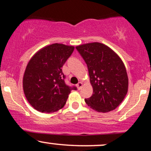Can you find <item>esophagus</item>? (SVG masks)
I'll return each mask as SVG.
<instances>
[{
  "label": "esophagus",
  "mask_w": 151,
  "mask_h": 151,
  "mask_svg": "<svg viewBox=\"0 0 151 151\" xmlns=\"http://www.w3.org/2000/svg\"><path fill=\"white\" fill-rule=\"evenodd\" d=\"M77 88H78V90H80L82 87V82H78V84L77 85Z\"/></svg>",
  "instance_id": "esophagus-1"
}]
</instances>
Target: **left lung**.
Segmentation results:
<instances>
[{
    "label": "left lung",
    "instance_id": "obj_1",
    "mask_svg": "<svg viewBox=\"0 0 151 151\" xmlns=\"http://www.w3.org/2000/svg\"><path fill=\"white\" fill-rule=\"evenodd\" d=\"M88 66L93 88L85 102L98 112L113 111L127 93L128 77L121 58L110 47L100 42L76 47Z\"/></svg>",
    "mask_w": 151,
    "mask_h": 151
}]
</instances>
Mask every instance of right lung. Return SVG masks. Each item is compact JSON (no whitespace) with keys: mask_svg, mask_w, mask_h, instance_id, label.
<instances>
[{"mask_svg":"<svg viewBox=\"0 0 151 151\" xmlns=\"http://www.w3.org/2000/svg\"><path fill=\"white\" fill-rule=\"evenodd\" d=\"M73 46L55 43L33 55L25 69L23 89L31 106L38 111L52 113L64 106L71 90L65 82L63 65L74 51Z\"/></svg>","mask_w":151,"mask_h":151,"instance_id":"1","label":"right lung"}]
</instances>
